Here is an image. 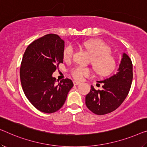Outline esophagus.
Returning a JSON list of instances; mask_svg holds the SVG:
<instances>
[{"label": "esophagus", "mask_w": 147, "mask_h": 147, "mask_svg": "<svg viewBox=\"0 0 147 147\" xmlns=\"http://www.w3.org/2000/svg\"><path fill=\"white\" fill-rule=\"evenodd\" d=\"M80 82H78V81H76V80H74L73 81V84H74V85H78V84H80Z\"/></svg>", "instance_id": "1"}]
</instances>
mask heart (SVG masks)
I'll use <instances>...</instances> for the list:
<instances>
[{
    "label": "heart",
    "mask_w": 147,
    "mask_h": 147,
    "mask_svg": "<svg viewBox=\"0 0 147 147\" xmlns=\"http://www.w3.org/2000/svg\"><path fill=\"white\" fill-rule=\"evenodd\" d=\"M84 46L92 55L90 62L96 73L102 76H107L114 71L116 67L115 58L110 53V48L104 41L100 39H92L86 41ZM74 52V46L68 45L63 53L65 59H71ZM71 73L75 79L82 80L85 76L90 75L91 70L88 67L76 66L71 69Z\"/></svg>",
    "instance_id": "b5f03b06"
}]
</instances>
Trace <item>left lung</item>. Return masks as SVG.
Returning <instances> with one entry per match:
<instances>
[{"label": "left lung", "instance_id": "left-lung-1", "mask_svg": "<svg viewBox=\"0 0 147 147\" xmlns=\"http://www.w3.org/2000/svg\"><path fill=\"white\" fill-rule=\"evenodd\" d=\"M133 80V64L126 53L122 55L117 73L104 80L98 81L103 84L102 90L91 86L86 96V105L92 112L105 115L119 108L130 90Z\"/></svg>", "mask_w": 147, "mask_h": 147}]
</instances>
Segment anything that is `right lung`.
Segmentation results:
<instances>
[{
	"mask_svg": "<svg viewBox=\"0 0 147 147\" xmlns=\"http://www.w3.org/2000/svg\"><path fill=\"white\" fill-rule=\"evenodd\" d=\"M65 41L58 35L47 34L26 48L20 69L21 84L26 98L41 112L51 113L62 108L73 81L57 83L52 74L63 62Z\"/></svg>",
	"mask_w": 147,
	"mask_h": 147,
	"instance_id": "right-lung-1",
	"label": "right lung"
}]
</instances>
